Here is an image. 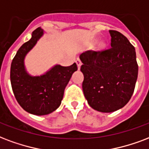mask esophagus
I'll return each mask as SVG.
<instances>
[{
    "instance_id": "esophagus-1",
    "label": "esophagus",
    "mask_w": 149,
    "mask_h": 149,
    "mask_svg": "<svg viewBox=\"0 0 149 149\" xmlns=\"http://www.w3.org/2000/svg\"><path fill=\"white\" fill-rule=\"evenodd\" d=\"M76 62H77V67H78V69L79 70V68H80L81 65H82V62H81V61H80L79 59H77V61H76Z\"/></svg>"
}]
</instances>
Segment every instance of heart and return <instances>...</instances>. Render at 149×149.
Segmentation results:
<instances>
[{"instance_id": "b5f03b06", "label": "heart", "mask_w": 149, "mask_h": 149, "mask_svg": "<svg viewBox=\"0 0 149 149\" xmlns=\"http://www.w3.org/2000/svg\"><path fill=\"white\" fill-rule=\"evenodd\" d=\"M104 46H105V44H102V47H104Z\"/></svg>"}]
</instances>
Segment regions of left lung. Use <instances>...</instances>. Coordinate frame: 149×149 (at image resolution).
I'll use <instances>...</instances> for the list:
<instances>
[{
  "label": "left lung",
  "instance_id": "obj_1",
  "mask_svg": "<svg viewBox=\"0 0 149 149\" xmlns=\"http://www.w3.org/2000/svg\"><path fill=\"white\" fill-rule=\"evenodd\" d=\"M109 49L79 55L85 98L91 107L102 112H115L127 104L138 73L134 47L120 32L109 30Z\"/></svg>",
  "mask_w": 149,
  "mask_h": 149
}]
</instances>
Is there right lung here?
I'll return each mask as SVG.
<instances>
[{"instance_id": "right-lung-1", "label": "right lung", "mask_w": 149, "mask_h": 149, "mask_svg": "<svg viewBox=\"0 0 149 149\" xmlns=\"http://www.w3.org/2000/svg\"><path fill=\"white\" fill-rule=\"evenodd\" d=\"M44 31L38 27L32 33L31 39L18 50L11 65V87L15 97L25 111L37 116L47 115L59 107L64 91L72 73L77 70L73 63L70 66L55 65L40 76H32L26 71L25 58Z\"/></svg>"}]
</instances>
